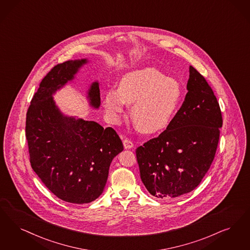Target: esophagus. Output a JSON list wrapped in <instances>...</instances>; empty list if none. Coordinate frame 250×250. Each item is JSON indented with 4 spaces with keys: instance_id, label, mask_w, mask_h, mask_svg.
Instances as JSON below:
<instances>
[{
    "instance_id": "34e87169",
    "label": "esophagus",
    "mask_w": 250,
    "mask_h": 250,
    "mask_svg": "<svg viewBox=\"0 0 250 250\" xmlns=\"http://www.w3.org/2000/svg\"><path fill=\"white\" fill-rule=\"evenodd\" d=\"M123 143H124V146L125 149H132L134 147V144L131 140L128 139H125V140H123Z\"/></svg>"
}]
</instances>
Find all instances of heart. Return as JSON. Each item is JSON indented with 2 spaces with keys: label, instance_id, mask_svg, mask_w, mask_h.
<instances>
[{
  "label": "heart",
  "instance_id": "heart-1",
  "mask_svg": "<svg viewBox=\"0 0 250 250\" xmlns=\"http://www.w3.org/2000/svg\"><path fill=\"white\" fill-rule=\"evenodd\" d=\"M181 98L180 83L152 68L133 70L123 76L119 88L105 93L104 104L110 119L120 120L127 104L139 129L155 133L172 120Z\"/></svg>",
  "mask_w": 250,
  "mask_h": 250
}]
</instances>
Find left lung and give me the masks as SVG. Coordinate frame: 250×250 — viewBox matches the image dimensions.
Returning a JSON list of instances; mask_svg holds the SVG:
<instances>
[{
	"instance_id": "1",
	"label": "left lung",
	"mask_w": 250,
	"mask_h": 250,
	"mask_svg": "<svg viewBox=\"0 0 250 250\" xmlns=\"http://www.w3.org/2000/svg\"><path fill=\"white\" fill-rule=\"evenodd\" d=\"M188 93L157 138L136 150L140 179L151 195L179 198L194 190L209 169L220 140L222 116L208 82L192 66Z\"/></svg>"
}]
</instances>
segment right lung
<instances>
[{"instance_id":"right-lung-1","label":"right lung","mask_w":250,"mask_h":250,"mask_svg":"<svg viewBox=\"0 0 250 250\" xmlns=\"http://www.w3.org/2000/svg\"><path fill=\"white\" fill-rule=\"evenodd\" d=\"M87 62L69 60L55 66L41 82L26 118L32 169L57 197L79 205L100 197L111 161L124 150L113 128L65 115L56 105L53 95L73 80ZM86 98L92 108H100L97 81L91 83Z\"/></svg>"}]
</instances>
